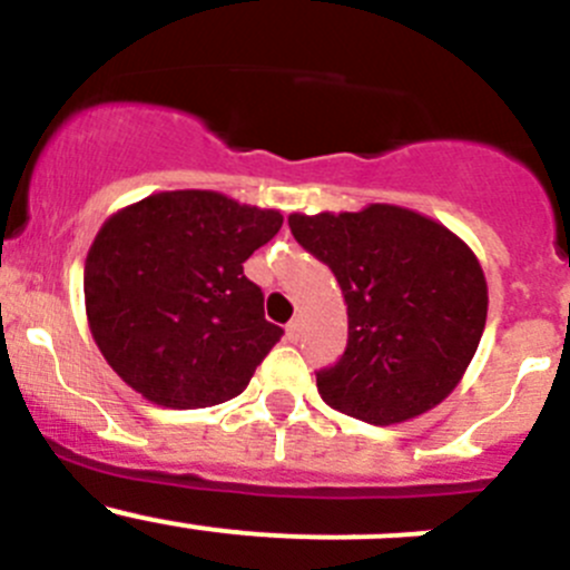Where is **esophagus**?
Returning a JSON list of instances; mask_svg holds the SVG:
<instances>
[{
  "label": "esophagus",
  "instance_id": "1",
  "mask_svg": "<svg viewBox=\"0 0 570 570\" xmlns=\"http://www.w3.org/2000/svg\"><path fill=\"white\" fill-rule=\"evenodd\" d=\"M301 336H303V320L295 317L289 325H286V338H289V342H297Z\"/></svg>",
  "mask_w": 570,
  "mask_h": 570
}]
</instances>
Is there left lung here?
<instances>
[{"instance_id":"left-lung-1","label":"left lung","mask_w":570,"mask_h":570,"mask_svg":"<svg viewBox=\"0 0 570 570\" xmlns=\"http://www.w3.org/2000/svg\"><path fill=\"white\" fill-rule=\"evenodd\" d=\"M297 243L325 262L347 303V350L317 372L320 396L370 424H400L455 392L488 317L474 250L422 212H292Z\"/></svg>"}]
</instances>
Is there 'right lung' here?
Listing matches in <instances>:
<instances>
[{
	"instance_id": "obj_1",
	"label": "right lung",
	"mask_w": 570,
	"mask_h": 570,
	"mask_svg": "<svg viewBox=\"0 0 570 570\" xmlns=\"http://www.w3.org/2000/svg\"><path fill=\"white\" fill-rule=\"evenodd\" d=\"M278 209L215 189H168L109 215L85 258V314L115 375L174 411L243 394L281 327L245 278Z\"/></svg>"
}]
</instances>
